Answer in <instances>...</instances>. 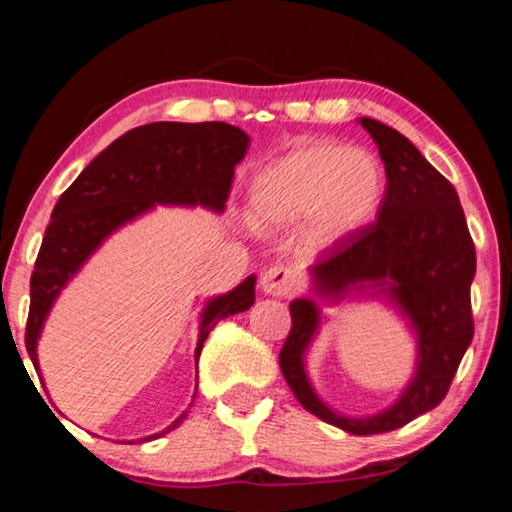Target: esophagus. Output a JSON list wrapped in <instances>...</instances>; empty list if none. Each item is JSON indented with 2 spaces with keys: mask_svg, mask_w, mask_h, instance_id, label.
Returning <instances> with one entry per match:
<instances>
[{
  "mask_svg": "<svg viewBox=\"0 0 512 512\" xmlns=\"http://www.w3.org/2000/svg\"><path fill=\"white\" fill-rule=\"evenodd\" d=\"M296 271L284 264H275L266 268L262 273V280H259V287L266 293V296L273 298H289L293 291H296Z\"/></svg>",
  "mask_w": 512,
  "mask_h": 512,
  "instance_id": "1",
  "label": "esophagus"
}]
</instances>
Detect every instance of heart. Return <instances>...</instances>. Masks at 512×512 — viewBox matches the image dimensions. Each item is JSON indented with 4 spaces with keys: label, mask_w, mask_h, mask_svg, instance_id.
Wrapping results in <instances>:
<instances>
[{
    "label": "heart",
    "mask_w": 512,
    "mask_h": 512,
    "mask_svg": "<svg viewBox=\"0 0 512 512\" xmlns=\"http://www.w3.org/2000/svg\"><path fill=\"white\" fill-rule=\"evenodd\" d=\"M381 196L384 171L375 155L336 142H307L253 178L250 221L268 230L311 214V232L329 244L361 230Z\"/></svg>",
    "instance_id": "obj_1"
}]
</instances>
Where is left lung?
<instances>
[{
	"label": "left lung",
	"mask_w": 512,
	"mask_h": 512,
	"mask_svg": "<svg viewBox=\"0 0 512 512\" xmlns=\"http://www.w3.org/2000/svg\"><path fill=\"white\" fill-rule=\"evenodd\" d=\"M359 124L375 140L386 167V194L375 223L339 239L309 266L311 293L340 301L354 292L393 304L416 336V372L388 410L368 419H348L327 407L304 366L322 319L311 296L289 305L291 332L280 368L309 413L354 436H370L400 429L445 400L474 336L470 284L476 253L454 185L395 128L370 117Z\"/></svg>",
	"instance_id": "obj_1"
}]
</instances>
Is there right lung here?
<instances>
[{"mask_svg":"<svg viewBox=\"0 0 512 512\" xmlns=\"http://www.w3.org/2000/svg\"><path fill=\"white\" fill-rule=\"evenodd\" d=\"M248 144L250 137L241 128L223 121H155L121 135L81 171L51 212L31 275L27 352L33 368L40 372L38 341L51 307L94 250L155 205H201L223 212ZM255 282L257 277L248 275L239 287L207 300L198 325L196 363L219 320L253 307ZM185 418L187 411L164 431L137 443L160 438Z\"/></svg>","mask_w":512,"mask_h":512,"instance_id":"obj_1","label":"right lung"}]
</instances>
